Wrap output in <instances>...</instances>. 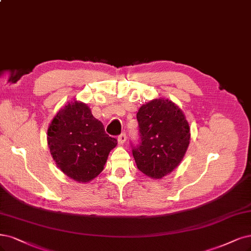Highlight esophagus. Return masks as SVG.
<instances>
[{
	"label": "esophagus",
	"instance_id": "esophagus-1",
	"mask_svg": "<svg viewBox=\"0 0 251 251\" xmlns=\"http://www.w3.org/2000/svg\"><path fill=\"white\" fill-rule=\"evenodd\" d=\"M126 141V133H122V134L118 136V143L120 145H123Z\"/></svg>",
	"mask_w": 251,
	"mask_h": 251
}]
</instances>
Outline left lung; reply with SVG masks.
Masks as SVG:
<instances>
[{"label": "left lung", "instance_id": "obj_1", "mask_svg": "<svg viewBox=\"0 0 251 251\" xmlns=\"http://www.w3.org/2000/svg\"><path fill=\"white\" fill-rule=\"evenodd\" d=\"M139 144L132 145L137 167L152 178L174 170L189 146L190 129L183 112L168 100H153L137 113Z\"/></svg>", "mask_w": 251, "mask_h": 251}]
</instances>
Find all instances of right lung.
I'll use <instances>...</instances> for the list:
<instances>
[{
    "label": "right lung",
    "instance_id": "right-lung-1",
    "mask_svg": "<svg viewBox=\"0 0 251 251\" xmlns=\"http://www.w3.org/2000/svg\"><path fill=\"white\" fill-rule=\"evenodd\" d=\"M48 144L57 166L67 176L86 183L98 176L117 144L83 102L68 103L51 120Z\"/></svg>",
    "mask_w": 251,
    "mask_h": 251
}]
</instances>
